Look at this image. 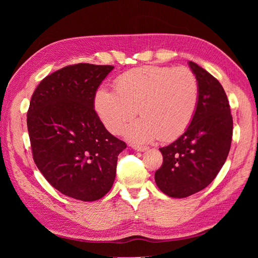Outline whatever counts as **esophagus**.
<instances>
[{
  "label": "esophagus",
  "instance_id": "obj_1",
  "mask_svg": "<svg viewBox=\"0 0 258 258\" xmlns=\"http://www.w3.org/2000/svg\"><path fill=\"white\" fill-rule=\"evenodd\" d=\"M132 147L135 148L136 151H138V152H144V151H146L147 150V147L146 146H139V145H132Z\"/></svg>",
  "mask_w": 258,
  "mask_h": 258
}]
</instances>
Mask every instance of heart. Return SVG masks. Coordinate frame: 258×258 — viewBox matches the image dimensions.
Masks as SVG:
<instances>
[{
	"label": "heart",
	"mask_w": 258,
	"mask_h": 258,
	"mask_svg": "<svg viewBox=\"0 0 258 258\" xmlns=\"http://www.w3.org/2000/svg\"><path fill=\"white\" fill-rule=\"evenodd\" d=\"M115 90L99 88L93 106L104 128L117 135L137 114L142 116L124 128L135 144L159 139L170 142L189 127L199 103L197 77L187 68L145 67L120 75Z\"/></svg>",
	"instance_id": "b5f03b06"
}]
</instances>
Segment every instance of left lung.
Segmentation results:
<instances>
[{
    "instance_id": "1",
    "label": "left lung",
    "mask_w": 258,
    "mask_h": 258,
    "mask_svg": "<svg viewBox=\"0 0 258 258\" xmlns=\"http://www.w3.org/2000/svg\"><path fill=\"white\" fill-rule=\"evenodd\" d=\"M199 84V103L189 127L173 143L159 148L162 166L156 171L158 188L172 198L196 194L213 181L229 154L232 116L223 86L192 61Z\"/></svg>"
}]
</instances>
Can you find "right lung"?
Instances as JSON below:
<instances>
[{
	"mask_svg": "<svg viewBox=\"0 0 258 258\" xmlns=\"http://www.w3.org/2000/svg\"><path fill=\"white\" fill-rule=\"evenodd\" d=\"M113 66L79 63L46 76L30 101L27 124L33 159L48 183L82 201L112 188L126 143L108 132L93 106Z\"/></svg>",
	"mask_w": 258,
	"mask_h": 258,
	"instance_id": "add662e5",
	"label": "right lung"
}]
</instances>
